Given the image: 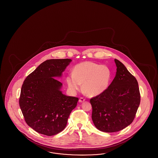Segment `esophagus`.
<instances>
[{
	"instance_id": "obj_1",
	"label": "esophagus",
	"mask_w": 158,
	"mask_h": 158,
	"mask_svg": "<svg viewBox=\"0 0 158 158\" xmlns=\"http://www.w3.org/2000/svg\"><path fill=\"white\" fill-rule=\"evenodd\" d=\"M86 100L84 98H83V97H81V98H80V99H79V102H84Z\"/></svg>"
}]
</instances>
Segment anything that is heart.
<instances>
[{"instance_id": "1", "label": "heart", "mask_w": 158, "mask_h": 158, "mask_svg": "<svg viewBox=\"0 0 158 158\" xmlns=\"http://www.w3.org/2000/svg\"><path fill=\"white\" fill-rule=\"evenodd\" d=\"M112 72L105 65H100L91 61H85L76 65L72 73L66 77L69 90L75 93L81 87L91 97L98 96L106 90L110 83Z\"/></svg>"}]
</instances>
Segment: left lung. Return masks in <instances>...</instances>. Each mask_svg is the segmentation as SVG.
Wrapping results in <instances>:
<instances>
[{"mask_svg": "<svg viewBox=\"0 0 158 158\" xmlns=\"http://www.w3.org/2000/svg\"><path fill=\"white\" fill-rule=\"evenodd\" d=\"M115 78L106 91L90 99L92 120L97 129L114 133L133 121L140 103L137 81L119 60L115 59Z\"/></svg>", "mask_w": 158, "mask_h": 158, "instance_id": "obj_1", "label": "left lung"}]
</instances>
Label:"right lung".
<instances>
[{
  "label": "right lung",
  "mask_w": 158,
  "mask_h": 158,
  "mask_svg": "<svg viewBox=\"0 0 158 158\" xmlns=\"http://www.w3.org/2000/svg\"><path fill=\"white\" fill-rule=\"evenodd\" d=\"M72 61L50 59L42 62L25 79L19 104L26 123L40 134L51 136L65 129L78 98L61 91L62 84L56 78Z\"/></svg>",
  "instance_id": "1"
}]
</instances>
